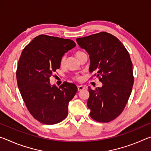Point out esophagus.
I'll use <instances>...</instances> for the list:
<instances>
[{
    "instance_id": "1",
    "label": "esophagus",
    "mask_w": 151,
    "mask_h": 151,
    "mask_svg": "<svg viewBox=\"0 0 151 151\" xmlns=\"http://www.w3.org/2000/svg\"><path fill=\"white\" fill-rule=\"evenodd\" d=\"M77 88H78V91H83V90H84V89H85V87H84V86H82V85H79V86H77Z\"/></svg>"
}]
</instances>
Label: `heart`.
I'll return each mask as SVG.
<instances>
[{
    "label": "heart",
    "instance_id": "heart-1",
    "mask_svg": "<svg viewBox=\"0 0 151 151\" xmlns=\"http://www.w3.org/2000/svg\"><path fill=\"white\" fill-rule=\"evenodd\" d=\"M83 54H84V52H81V51H77V52L75 53V56L76 57V58H78V57H80V56ZM65 57H63L62 59H61V60H60V65L61 66L64 65V64H65ZM76 79L78 80V79H80V77H78V76H76Z\"/></svg>",
    "mask_w": 151,
    "mask_h": 151
}]
</instances>
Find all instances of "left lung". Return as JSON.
<instances>
[{
	"instance_id": "1",
	"label": "left lung",
	"mask_w": 151,
	"mask_h": 151,
	"mask_svg": "<svg viewBox=\"0 0 151 151\" xmlns=\"http://www.w3.org/2000/svg\"><path fill=\"white\" fill-rule=\"evenodd\" d=\"M76 40L89 55V72L95 71L103 83L95 90L88 87L90 116L98 122L111 121L123 111L131 94L134 77L129 53L116 37L105 32Z\"/></svg>"
}]
</instances>
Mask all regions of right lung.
<instances>
[{
  "mask_svg": "<svg viewBox=\"0 0 151 151\" xmlns=\"http://www.w3.org/2000/svg\"><path fill=\"white\" fill-rule=\"evenodd\" d=\"M75 46L72 40L40 35L21 53L17 70L18 87L30 113L41 123H58L68 115V103L77 87L65 82L58 88L50 85L49 78L60 67L64 55Z\"/></svg>",
  "mask_w": 151,
  "mask_h": 151,
  "instance_id": "right-lung-1",
  "label": "right lung"
}]
</instances>
